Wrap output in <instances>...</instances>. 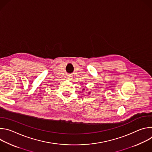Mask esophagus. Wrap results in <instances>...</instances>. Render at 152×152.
I'll list each match as a JSON object with an SVG mask.
<instances>
[{
    "label": "esophagus",
    "mask_w": 152,
    "mask_h": 152,
    "mask_svg": "<svg viewBox=\"0 0 152 152\" xmlns=\"http://www.w3.org/2000/svg\"><path fill=\"white\" fill-rule=\"evenodd\" d=\"M70 77H71V76H69V78H70Z\"/></svg>",
    "instance_id": "esophagus-1"
}]
</instances>
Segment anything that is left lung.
I'll return each instance as SVG.
<instances>
[{"mask_svg": "<svg viewBox=\"0 0 152 152\" xmlns=\"http://www.w3.org/2000/svg\"><path fill=\"white\" fill-rule=\"evenodd\" d=\"M83 90H84V89H83ZM89 93H90V92H89Z\"/></svg>", "mask_w": 152, "mask_h": 152, "instance_id": "left-lung-1", "label": "left lung"}]
</instances>
